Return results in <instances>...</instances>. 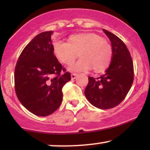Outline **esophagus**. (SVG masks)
<instances>
[{
    "mask_svg": "<svg viewBox=\"0 0 150 150\" xmlns=\"http://www.w3.org/2000/svg\"><path fill=\"white\" fill-rule=\"evenodd\" d=\"M77 77V74L76 73H72L71 74V79L72 80H74L75 79V77Z\"/></svg>",
    "mask_w": 150,
    "mask_h": 150,
    "instance_id": "obj_1",
    "label": "esophagus"
}]
</instances>
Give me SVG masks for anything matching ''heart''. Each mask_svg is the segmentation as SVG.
Masks as SVG:
<instances>
[{
  "label": "heart",
  "instance_id": "b5f03b06",
  "mask_svg": "<svg viewBox=\"0 0 150 150\" xmlns=\"http://www.w3.org/2000/svg\"><path fill=\"white\" fill-rule=\"evenodd\" d=\"M52 49L56 59L66 65H71L78 55L80 56L69 68L74 71L93 69L94 73H101L108 68L112 57V48L109 42L94 32L72 34L68 37V43L55 41Z\"/></svg>",
  "mask_w": 150,
  "mask_h": 150
}]
</instances>
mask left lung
Segmentation results:
<instances>
[{"label":"left lung","instance_id":"1","mask_svg":"<svg viewBox=\"0 0 150 150\" xmlns=\"http://www.w3.org/2000/svg\"><path fill=\"white\" fill-rule=\"evenodd\" d=\"M112 46V58L106 73L97 78L89 77L85 97L95 107L108 109L126 97L134 79L133 62L128 48L117 36L106 30Z\"/></svg>","mask_w":150,"mask_h":150}]
</instances>
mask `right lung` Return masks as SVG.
<instances>
[{"mask_svg": "<svg viewBox=\"0 0 150 150\" xmlns=\"http://www.w3.org/2000/svg\"><path fill=\"white\" fill-rule=\"evenodd\" d=\"M52 31L39 34L22 51L15 68V89L19 101L31 113L51 114L63 101L62 88L70 73L53 53Z\"/></svg>", "mask_w": 150, "mask_h": 150, "instance_id": "right-lung-1", "label": "right lung"}]
</instances>
